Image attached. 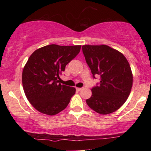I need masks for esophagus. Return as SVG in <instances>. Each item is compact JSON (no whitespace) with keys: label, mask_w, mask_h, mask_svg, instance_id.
<instances>
[{"label":"esophagus","mask_w":151,"mask_h":151,"mask_svg":"<svg viewBox=\"0 0 151 151\" xmlns=\"http://www.w3.org/2000/svg\"><path fill=\"white\" fill-rule=\"evenodd\" d=\"M83 88H79V87H77L76 88V89L77 90V91H81V90H82Z\"/></svg>","instance_id":"34e87169"}]
</instances>
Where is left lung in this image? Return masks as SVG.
<instances>
[{
	"instance_id": "left-lung-1",
	"label": "left lung",
	"mask_w": 151,
	"mask_h": 151,
	"mask_svg": "<svg viewBox=\"0 0 151 151\" xmlns=\"http://www.w3.org/2000/svg\"><path fill=\"white\" fill-rule=\"evenodd\" d=\"M84 53L93 78L100 77V84L91 89L86 104L98 114H111L125 103L133 85L131 67L122 53L108 45H83Z\"/></svg>"
}]
</instances>
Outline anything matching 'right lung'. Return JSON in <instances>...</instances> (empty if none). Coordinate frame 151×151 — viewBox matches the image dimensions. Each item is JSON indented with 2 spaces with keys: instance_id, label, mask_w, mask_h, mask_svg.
Here are the masks:
<instances>
[{
  "instance_id": "add662e5",
  "label": "right lung",
  "mask_w": 151,
  "mask_h": 151,
  "mask_svg": "<svg viewBox=\"0 0 151 151\" xmlns=\"http://www.w3.org/2000/svg\"><path fill=\"white\" fill-rule=\"evenodd\" d=\"M80 49L81 45L52 44L30 55L22 71V82L26 97L38 111L53 116L69 104L76 89L59 83V75Z\"/></svg>"
}]
</instances>
